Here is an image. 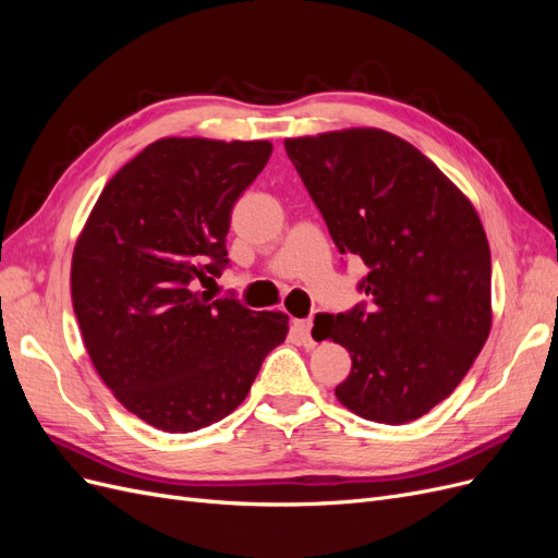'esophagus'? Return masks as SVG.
Here are the masks:
<instances>
[{"label":"esophagus","instance_id":"esophagus-1","mask_svg":"<svg viewBox=\"0 0 558 558\" xmlns=\"http://www.w3.org/2000/svg\"><path fill=\"white\" fill-rule=\"evenodd\" d=\"M293 330L298 332L300 342L305 344L307 349H312L316 344V340L312 337V320L310 318H300V320H293Z\"/></svg>","mask_w":558,"mask_h":558}]
</instances>
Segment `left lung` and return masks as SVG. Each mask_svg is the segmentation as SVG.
Masks as SVG:
<instances>
[{"label": "left lung", "instance_id": "8db88e82", "mask_svg": "<svg viewBox=\"0 0 558 558\" xmlns=\"http://www.w3.org/2000/svg\"><path fill=\"white\" fill-rule=\"evenodd\" d=\"M342 256H359L367 305L316 314L342 344L347 410L400 426L430 412L468 375L492 330V251L470 199L418 148L377 128L286 140ZM312 330V335H314Z\"/></svg>", "mask_w": 558, "mask_h": 558}]
</instances>
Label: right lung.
Wrapping results in <instances>:
<instances>
[{"instance_id": "obj_1", "label": "right lung", "mask_w": 558, "mask_h": 558, "mask_svg": "<svg viewBox=\"0 0 558 558\" xmlns=\"http://www.w3.org/2000/svg\"><path fill=\"white\" fill-rule=\"evenodd\" d=\"M269 156V142L158 140L113 174L78 234L83 344L116 400L158 430L228 416L289 332L281 312L195 291L228 267L232 207Z\"/></svg>"}]
</instances>
